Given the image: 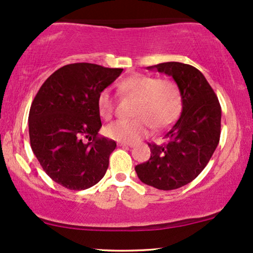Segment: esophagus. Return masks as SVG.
Wrapping results in <instances>:
<instances>
[{"label":"esophagus","instance_id":"obj_1","mask_svg":"<svg viewBox=\"0 0 253 253\" xmlns=\"http://www.w3.org/2000/svg\"><path fill=\"white\" fill-rule=\"evenodd\" d=\"M120 147H133L132 143H127V142H119L118 143Z\"/></svg>","mask_w":253,"mask_h":253}]
</instances>
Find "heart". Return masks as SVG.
Segmentation results:
<instances>
[{"label": "heart", "instance_id": "b5f03b06", "mask_svg": "<svg viewBox=\"0 0 253 253\" xmlns=\"http://www.w3.org/2000/svg\"><path fill=\"white\" fill-rule=\"evenodd\" d=\"M119 91L136 99L133 112L136 118L119 120L107 127V135L117 141H139L149 135L153 127L156 130L167 128L180 113V89L170 79H159L155 76L136 73L120 83ZM98 108L105 119L113 117L116 104L108 89H104L99 94Z\"/></svg>", "mask_w": 253, "mask_h": 253}]
</instances>
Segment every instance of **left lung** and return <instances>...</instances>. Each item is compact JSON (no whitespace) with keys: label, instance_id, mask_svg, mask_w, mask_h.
<instances>
[{"label":"left lung","instance_id":"8db88e82","mask_svg":"<svg viewBox=\"0 0 253 253\" xmlns=\"http://www.w3.org/2000/svg\"><path fill=\"white\" fill-rule=\"evenodd\" d=\"M170 76L180 89L182 112L164 145L148 143L150 158L137 165L140 181L160 190L190 183L206 168L219 142L222 110L202 72L188 64L168 62L149 66Z\"/></svg>","mask_w":253,"mask_h":253}]
</instances>
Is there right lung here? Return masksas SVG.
<instances>
[{
  "label": "right lung",
  "instance_id": "right-lung-1",
  "mask_svg": "<svg viewBox=\"0 0 253 253\" xmlns=\"http://www.w3.org/2000/svg\"><path fill=\"white\" fill-rule=\"evenodd\" d=\"M123 69L75 63L51 75L29 112V136L35 156L56 183L70 190L97 184L117 143L99 137V94Z\"/></svg>",
  "mask_w": 253,
  "mask_h": 253
}]
</instances>
